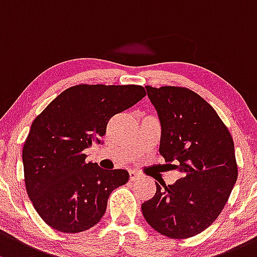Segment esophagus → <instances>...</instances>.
Instances as JSON below:
<instances>
[{
	"instance_id": "1",
	"label": "esophagus",
	"mask_w": 257,
	"mask_h": 257,
	"mask_svg": "<svg viewBox=\"0 0 257 257\" xmlns=\"http://www.w3.org/2000/svg\"><path fill=\"white\" fill-rule=\"evenodd\" d=\"M140 178H142V175H140L139 172L133 171V170H132V171H129V180H131L132 182H133V181L140 180Z\"/></svg>"
}]
</instances>
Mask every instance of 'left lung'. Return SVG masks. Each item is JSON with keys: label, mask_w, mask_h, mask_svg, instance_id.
Here are the masks:
<instances>
[{"label": "left lung", "mask_w": 257, "mask_h": 257, "mask_svg": "<svg viewBox=\"0 0 257 257\" xmlns=\"http://www.w3.org/2000/svg\"><path fill=\"white\" fill-rule=\"evenodd\" d=\"M147 92L160 118L159 151L182 177L156 183L143 215L158 233L187 239L217 219L235 185L233 138L214 108L190 88L147 86Z\"/></svg>", "instance_id": "obj_1"}]
</instances>
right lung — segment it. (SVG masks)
I'll return each mask as SVG.
<instances>
[{
    "instance_id": "add662e5",
    "label": "right lung",
    "mask_w": 257,
    "mask_h": 257,
    "mask_svg": "<svg viewBox=\"0 0 257 257\" xmlns=\"http://www.w3.org/2000/svg\"><path fill=\"white\" fill-rule=\"evenodd\" d=\"M147 94L138 85H81L66 88L33 120L23 145L24 182L37 213L63 233H80L103 217L108 197L125 185V170L86 163L83 150L99 143L117 113Z\"/></svg>"
}]
</instances>
